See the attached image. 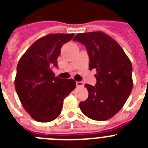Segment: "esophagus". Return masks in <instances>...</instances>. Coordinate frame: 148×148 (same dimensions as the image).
Segmentation results:
<instances>
[{
    "instance_id": "esophagus-1",
    "label": "esophagus",
    "mask_w": 148,
    "mask_h": 148,
    "mask_svg": "<svg viewBox=\"0 0 148 148\" xmlns=\"http://www.w3.org/2000/svg\"><path fill=\"white\" fill-rule=\"evenodd\" d=\"M76 85L78 87H82L84 86V83L82 82H76Z\"/></svg>"
}]
</instances>
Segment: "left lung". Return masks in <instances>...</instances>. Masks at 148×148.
Returning a JSON list of instances; mask_svg holds the SVG:
<instances>
[{
  "label": "left lung",
  "instance_id": "8db88e82",
  "mask_svg": "<svg viewBox=\"0 0 148 148\" xmlns=\"http://www.w3.org/2000/svg\"><path fill=\"white\" fill-rule=\"evenodd\" d=\"M73 40L85 45L90 57L89 69L97 71L96 85H84L89 95L79 108L91 119H109L122 108L132 91L131 62L121 46L101 31L78 33Z\"/></svg>",
  "mask_w": 148,
  "mask_h": 148
}]
</instances>
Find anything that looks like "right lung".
Segmentation results:
<instances>
[{
	"label": "right lung",
	"mask_w": 148,
	"mask_h": 148,
	"mask_svg": "<svg viewBox=\"0 0 148 148\" xmlns=\"http://www.w3.org/2000/svg\"><path fill=\"white\" fill-rule=\"evenodd\" d=\"M74 34H49L30 46L18 61L15 87L23 108L39 122H49L61 114L65 98L75 88V81L55 76L61 47Z\"/></svg>",
	"instance_id": "right-lung-1"
}]
</instances>
